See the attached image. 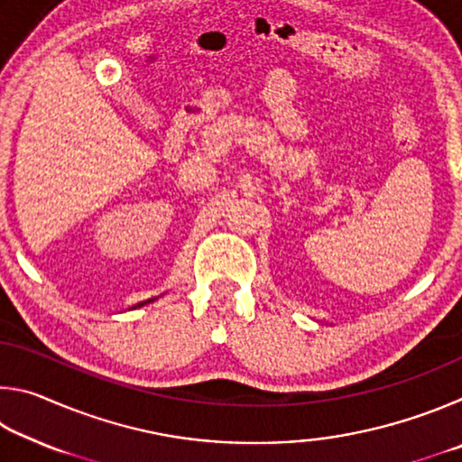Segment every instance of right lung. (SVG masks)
Wrapping results in <instances>:
<instances>
[{"mask_svg":"<svg viewBox=\"0 0 462 462\" xmlns=\"http://www.w3.org/2000/svg\"><path fill=\"white\" fill-rule=\"evenodd\" d=\"M151 301H154V300H148V301H143V303H138V308H140V306H144V303H151Z\"/></svg>","mask_w":462,"mask_h":462,"instance_id":"add662e5","label":"right lung"}]
</instances>
